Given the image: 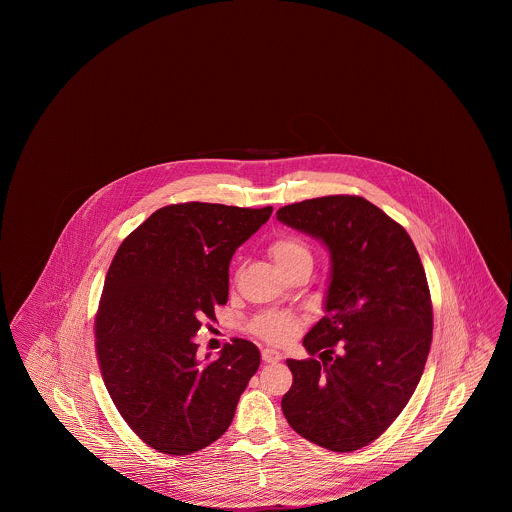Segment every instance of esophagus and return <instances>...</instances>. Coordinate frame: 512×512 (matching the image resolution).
<instances>
[{
  "mask_svg": "<svg viewBox=\"0 0 512 512\" xmlns=\"http://www.w3.org/2000/svg\"><path fill=\"white\" fill-rule=\"evenodd\" d=\"M261 357H263V361L265 363H278L280 359H282V353L280 351H276V349H263V353H261Z\"/></svg>",
  "mask_w": 512,
  "mask_h": 512,
  "instance_id": "34e87169",
  "label": "esophagus"
}]
</instances>
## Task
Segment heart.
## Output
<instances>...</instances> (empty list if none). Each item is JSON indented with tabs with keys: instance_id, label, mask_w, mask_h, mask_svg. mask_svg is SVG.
I'll return each mask as SVG.
<instances>
[{
	"instance_id": "1",
	"label": "heart",
	"mask_w": 512,
	"mask_h": 512,
	"mask_svg": "<svg viewBox=\"0 0 512 512\" xmlns=\"http://www.w3.org/2000/svg\"><path fill=\"white\" fill-rule=\"evenodd\" d=\"M268 255L280 270H286V268L303 263V261L311 263V259H313L311 249L307 247V244L292 234L276 236L268 245ZM249 328L255 336L270 341V343H286V341L292 340L293 334L297 332L299 318L293 317L290 313H267V315L255 318Z\"/></svg>"
}]
</instances>
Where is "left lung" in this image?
I'll list each match as a JSON object with an SVG mask.
<instances>
[{
    "mask_svg": "<svg viewBox=\"0 0 512 512\" xmlns=\"http://www.w3.org/2000/svg\"><path fill=\"white\" fill-rule=\"evenodd\" d=\"M276 215L332 257L326 317L303 340L311 359L286 361L282 411L299 436L351 453L390 428L420 382L434 330L426 272L407 230L365 197L305 199Z\"/></svg>",
    "mask_w": 512,
    "mask_h": 512,
    "instance_id": "1",
    "label": "left lung"
}]
</instances>
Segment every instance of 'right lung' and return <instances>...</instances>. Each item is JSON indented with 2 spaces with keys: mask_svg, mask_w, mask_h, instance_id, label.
<instances>
[{
  "mask_svg": "<svg viewBox=\"0 0 512 512\" xmlns=\"http://www.w3.org/2000/svg\"><path fill=\"white\" fill-rule=\"evenodd\" d=\"M272 207L176 203L155 211L117 249L96 313L99 370L132 432L165 455H190L228 430L257 372L255 343L234 338L197 359L203 318L228 301L234 251Z\"/></svg>",
  "mask_w": 512,
  "mask_h": 512,
  "instance_id": "right-lung-1",
  "label": "right lung"
}]
</instances>
